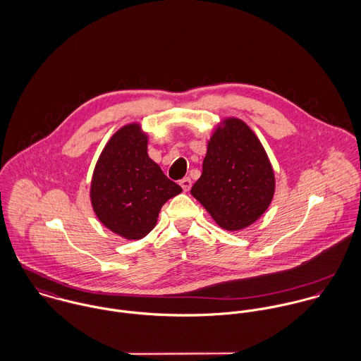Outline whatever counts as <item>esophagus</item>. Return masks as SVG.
<instances>
[{
	"instance_id": "obj_1",
	"label": "esophagus",
	"mask_w": 361,
	"mask_h": 361,
	"mask_svg": "<svg viewBox=\"0 0 361 361\" xmlns=\"http://www.w3.org/2000/svg\"><path fill=\"white\" fill-rule=\"evenodd\" d=\"M179 185L182 186V189H183L185 192H188V190H190V188H192V179H190V178H183V179L179 182Z\"/></svg>"
}]
</instances>
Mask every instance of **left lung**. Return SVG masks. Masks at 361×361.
<instances>
[{
	"mask_svg": "<svg viewBox=\"0 0 361 361\" xmlns=\"http://www.w3.org/2000/svg\"><path fill=\"white\" fill-rule=\"evenodd\" d=\"M274 192V169L256 133L242 119H224L208 140L192 196L222 229L240 231L265 212Z\"/></svg>",
	"mask_w": 361,
	"mask_h": 361,
	"instance_id": "8db88e82",
	"label": "left lung"
}]
</instances>
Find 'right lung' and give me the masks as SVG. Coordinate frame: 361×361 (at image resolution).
<instances>
[{
	"mask_svg": "<svg viewBox=\"0 0 361 361\" xmlns=\"http://www.w3.org/2000/svg\"><path fill=\"white\" fill-rule=\"evenodd\" d=\"M149 136L128 123L108 140L94 166L90 200L105 228L139 240L153 231L161 207L182 192L147 154Z\"/></svg>",
	"mask_w": 361,
	"mask_h": 361,
	"instance_id": "add662e5",
	"label": "right lung"
}]
</instances>
